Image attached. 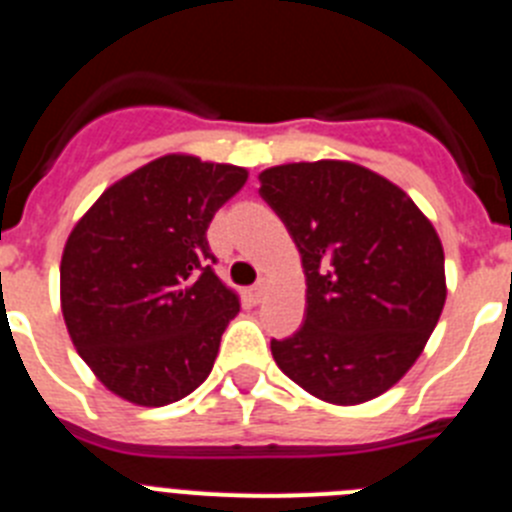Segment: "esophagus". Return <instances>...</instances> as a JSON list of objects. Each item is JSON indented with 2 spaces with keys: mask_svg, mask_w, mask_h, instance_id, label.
Segmentation results:
<instances>
[{
  "mask_svg": "<svg viewBox=\"0 0 512 512\" xmlns=\"http://www.w3.org/2000/svg\"><path fill=\"white\" fill-rule=\"evenodd\" d=\"M264 295H266L264 279H261V282H256L251 289H248V297H251V302H261V300H264Z\"/></svg>",
  "mask_w": 512,
  "mask_h": 512,
  "instance_id": "obj_1",
  "label": "esophagus"
}]
</instances>
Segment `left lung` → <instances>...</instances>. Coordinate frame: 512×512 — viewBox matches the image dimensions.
Masks as SVG:
<instances>
[{"label":"left lung","mask_w":512,"mask_h":512,"mask_svg":"<svg viewBox=\"0 0 512 512\" xmlns=\"http://www.w3.org/2000/svg\"><path fill=\"white\" fill-rule=\"evenodd\" d=\"M259 182L307 282L305 323L274 338L271 356L320 400H374L405 377L441 318L436 228L397 184L351 161L274 166Z\"/></svg>","instance_id":"left-lung-1"}]
</instances>
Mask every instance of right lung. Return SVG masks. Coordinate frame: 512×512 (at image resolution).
I'll return each mask as SVG.
<instances>
[{
    "label": "right lung",
    "instance_id": "add662e5",
    "mask_svg": "<svg viewBox=\"0 0 512 512\" xmlns=\"http://www.w3.org/2000/svg\"><path fill=\"white\" fill-rule=\"evenodd\" d=\"M241 166L169 153L104 189L71 230L61 310L79 356L122 400L161 408L207 379L238 295L212 271V217Z\"/></svg>",
    "mask_w": 512,
    "mask_h": 512
}]
</instances>
